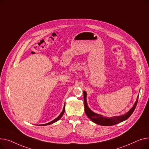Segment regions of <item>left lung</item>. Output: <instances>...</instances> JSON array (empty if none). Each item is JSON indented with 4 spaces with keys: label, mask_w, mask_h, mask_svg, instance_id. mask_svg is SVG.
Segmentation results:
<instances>
[{
    "label": "left lung",
    "mask_w": 149,
    "mask_h": 149,
    "mask_svg": "<svg viewBox=\"0 0 149 149\" xmlns=\"http://www.w3.org/2000/svg\"><path fill=\"white\" fill-rule=\"evenodd\" d=\"M83 93H84L85 112L86 113V115L87 116V117H88L93 122H94V123L101 126H106L115 125L116 124L120 123L121 122L127 120L134 111L136 106L138 99V96H139V95L137 96L136 100L135 101L132 108H131L127 113L121 116L108 117H103V116L99 114V113H97L91 111L90 108L88 107V104H87V101H86L87 93L85 91H84Z\"/></svg>",
    "instance_id": "8db88e82"
}]
</instances>
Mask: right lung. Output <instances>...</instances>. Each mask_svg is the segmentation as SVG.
Returning <instances> with one entry per match:
<instances>
[{"mask_svg":"<svg viewBox=\"0 0 149 149\" xmlns=\"http://www.w3.org/2000/svg\"><path fill=\"white\" fill-rule=\"evenodd\" d=\"M64 112H65V104H64V108H63V111H62V112H61V113H60V114L59 115V116H58L55 119H54V120H52V121H50V122H49V123H46V124H44V125H40V126H46V125H51V124H53V123H55V122H56L57 121H58L61 117H62V116H63V114H64Z\"/></svg>","mask_w":149,"mask_h":149,"instance_id":"obj_1","label":"right lung"}]
</instances>
